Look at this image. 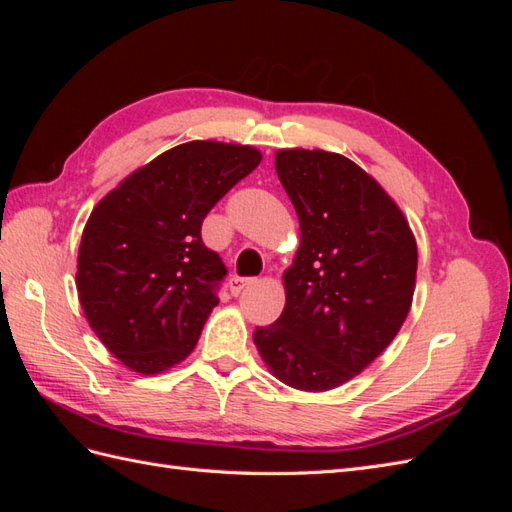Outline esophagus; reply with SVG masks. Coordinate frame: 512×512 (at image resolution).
Instances as JSON below:
<instances>
[{
    "label": "esophagus",
    "instance_id": "1",
    "mask_svg": "<svg viewBox=\"0 0 512 512\" xmlns=\"http://www.w3.org/2000/svg\"><path fill=\"white\" fill-rule=\"evenodd\" d=\"M254 280L252 277H239V275H230V280H228V290H230V294H237L245 288V286H250Z\"/></svg>",
    "mask_w": 512,
    "mask_h": 512
}]
</instances>
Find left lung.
I'll use <instances>...</instances> for the list:
<instances>
[{
	"label": "left lung",
	"mask_w": 512,
	"mask_h": 512,
	"mask_svg": "<svg viewBox=\"0 0 512 512\" xmlns=\"http://www.w3.org/2000/svg\"><path fill=\"white\" fill-rule=\"evenodd\" d=\"M275 170L299 215L301 245L284 273V312L256 327L254 344L277 380L329 391L399 333L416 284V241L380 183L339 153L280 149Z\"/></svg>",
	"instance_id": "8db88e82"
}]
</instances>
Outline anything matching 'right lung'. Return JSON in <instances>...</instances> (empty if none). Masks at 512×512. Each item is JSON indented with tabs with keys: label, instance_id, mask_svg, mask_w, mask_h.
Segmentation results:
<instances>
[{
	"label": "right lung",
	"instance_id": "obj_1",
	"mask_svg": "<svg viewBox=\"0 0 512 512\" xmlns=\"http://www.w3.org/2000/svg\"><path fill=\"white\" fill-rule=\"evenodd\" d=\"M260 160L250 145L183 143L134 170L91 211L76 290L89 327L128 369L160 374L194 350L226 275L200 226Z\"/></svg>",
	"mask_w": 512,
	"mask_h": 512
}]
</instances>
